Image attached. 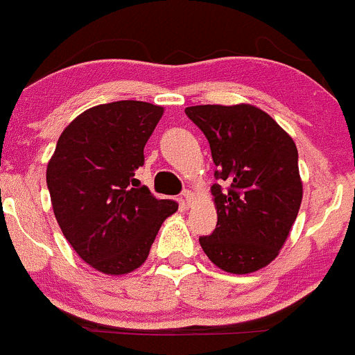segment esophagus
Instances as JSON below:
<instances>
[{"mask_svg": "<svg viewBox=\"0 0 355 355\" xmlns=\"http://www.w3.org/2000/svg\"><path fill=\"white\" fill-rule=\"evenodd\" d=\"M194 200V193H191V191H184V201L185 205H191V201Z\"/></svg>", "mask_w": 355, "mask_h": 355, "instance_id": "1", "label": "esophagus"}]
</instances>
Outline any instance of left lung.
<instances>
[{"mask_svg": "<svg viewBox=\"0 0 355 355\" xmlns=\"http://www.w3.org/2000/svg\"><path fill=\"white\" fill-rule=\"evenodd\" d=\"M185 114L210 144L217 227L200 245L220 270L247 275L268 266L286 243L303 200L293 138L261 108L198 105Z\"/></svg>", "mask_w": 355, "mask_h": 355, "instance_id": "8db88e82", "label": "left lung"}]
</instances>
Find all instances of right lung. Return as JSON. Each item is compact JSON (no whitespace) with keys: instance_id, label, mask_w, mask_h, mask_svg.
<instances>
[{"instance_id":"right-lung-1","label":"right lung","mask_w":355,"mask_h":355,"mask_svg":"<svg viewBox=\"0 0 355 355\" xmlns=\"http://www.w3.org/2000/svg\"><path fill=\"white\" fill-rule=\"evenodd\" d=\"M162 114V107L131 99L89 108L66 125L47 164L62 234L80 259L105 275L140 268L161 224L178 208L135 178Z\"/></svg>"}]
</instances>
